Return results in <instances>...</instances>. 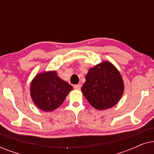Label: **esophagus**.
<instances>
[{
    "mask_svg": "<svg viewBox=\"0 0 154 154\" xmlns=\"http://www.w3.org/2000/svg\"><path fill=\"white\" fill-rule=\"evenodd\" d=\"M81 88V84H78V85H74V88L75 90H80Z\"/></svg>",
    "mask_w": 154,
    "mask_h": 154,
    "instance_id": "1",
    "label": "esophagus"
}]
</instances>
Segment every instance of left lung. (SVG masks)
<instances>
[{"label": "left lung", "instance_id": "obj_1", "mask_svg": "<svg viewBox=\"0 0 154 154\" xmlns=\"http://www.w3.org/2000/svg\"><path fill=\"white\" fill-rule=\"evenodd\" d=\"M81 92L94 109H110L123 95V78L112 63L103 61L88 70Z\"/></svg>", "mask_w": 154, "mask_h": 154}]
</instances>
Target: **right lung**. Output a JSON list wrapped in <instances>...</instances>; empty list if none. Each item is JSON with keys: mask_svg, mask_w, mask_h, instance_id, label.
Instances as JSON below:
<instances>
[{"mask_svg": "<svg viewBox=\"0 0 154 154\" xmlns=\"http://www.w3.org/2000/svg\"><path fill=\"white\" fill-rule=\"evenodd\" d=\"M72 90V86L60 79L56 71L38 73L30 85L31 97L33 103L46 112L60 107Z\"/></svg>", "mask_w": 154, "mask_h": 154, "instance_id": "add662e5", "label": "right lung"}]
</instances>
